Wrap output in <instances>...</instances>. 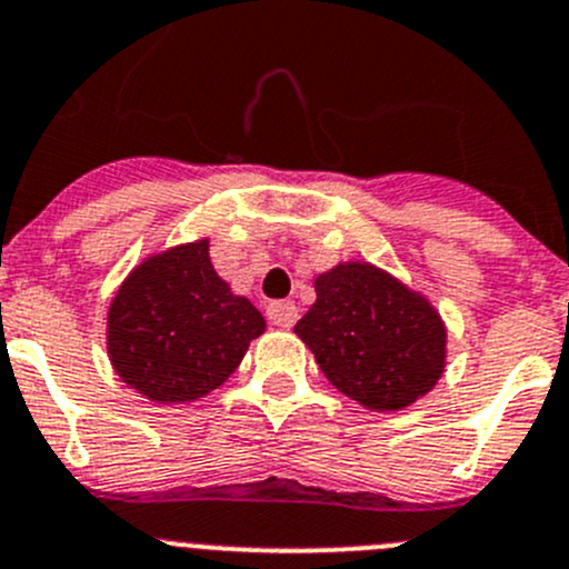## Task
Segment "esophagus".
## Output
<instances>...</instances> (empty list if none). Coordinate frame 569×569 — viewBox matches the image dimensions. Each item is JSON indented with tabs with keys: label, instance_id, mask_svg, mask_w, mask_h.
<instances>
[{
	"label": "esophagus",
	"instance_id": "esophagus-1",
	"mask_svg": "<svg viewBox=\"0 0 569 569\" xmlns=\"http://www.w3.org/2000/svg\"><path fill=\"white\" fill-rule=\"evenodd\" d=\"M267 317L269 322L278 325V328H291V325L297 322V317H300V308L291 300H278L267 308Z\"/></svg>",
	"mask_w": 569,
	"mask_h": 569
}]
</instances>
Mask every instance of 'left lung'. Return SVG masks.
I'll use <instances>...</instances> for the list:
<instances>
[{
	"label": "left lung",
	"mask_w": 569,
	"mask_h": 569,
	"mask_svg": "<svg viewBox=\"0 0 569 569\" xmlns=\"http://www.w3.org/2000/svg\"><path fill=\"white\" fill-rule=\"evenodd\" d=\"M317 300L295 325L325 378L372 411H400L448 367V328L422 291L369 261L313 278Z\"/></svg>",
	"instance_id": "obj_1"
}]
</instances>
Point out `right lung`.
Masks as SVG:
<instances>
[{
  "instance_id": "add662e5",
  "label": "right lung",
  "mask_w": 569,
  "mask_h": 569,
  "mask_svg": "<svg viewBox=\"0 0 569 569\" xmlns=\"http://www.w3.org/2000/svg\"><path fill=\"white\" fill-rule=\"evenodd\" d=\"M197 239L147 256L108 308V358L130 389L161 406L194 402L224 383L267 319L233 295Z\"/></svg>"
}]
</instances>
